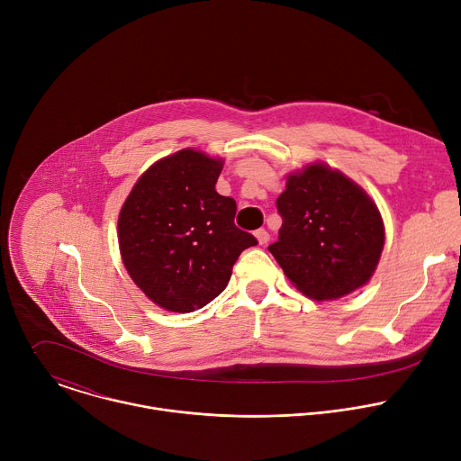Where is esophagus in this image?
Instances as JSON below:
<instances>
[{
  "label": "esophagus",
  "instance_id": "34e87169",
  "mask_svg": "<svg viewBox=\"0 0 461 461\" xmlns=\"http://www.w3.org/2000/svg\"><path fill=\"white\" fill-rule=\"evenodd\" d=\"M255 237H257V240H258V244H267L268 240H270V233L265 230V228H260V230H257L255 231Z\"/></svg>",
  "mask_w": 461,
  "mask_h": 461
}]
</instances>
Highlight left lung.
Returning <instances> with one entry per match:
<instances>
[{"label":"left lung","mask_w":461,"mask_h":461,"mask_svg":"<svg viewBox=\"0 0 461 461\" xmlns=\"http://www.w3.org/2000/svg\"><path fill=\"white\" fill-rule=\"evenodd\" d=\"M279 240L268 249L306 297L339 299L375 272L384 226L374 201L354 180L322 162L288 175L279 194Z\"/></svg>","instance_id":"1"}]
</instances>
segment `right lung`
I'll return each mask as SVG.
<instances>
[{"mask_svg": "<svg viewBox=\"0 0 461 461\" xmlns=\"http://www.w3.org/2000/svg\"><path fill=\"white\" fill-rule=\"evenodd\" d=\"M222 160L180 149L155 162L118 217L123 267L169 312H194L226 286L239 255L257 239L235 226L237 204L215 191Z\"/></svg>", "mask_w": 461, "mask_h": 461, "instance_id": "add662e5", "label": "right lung"}]
</instances>
